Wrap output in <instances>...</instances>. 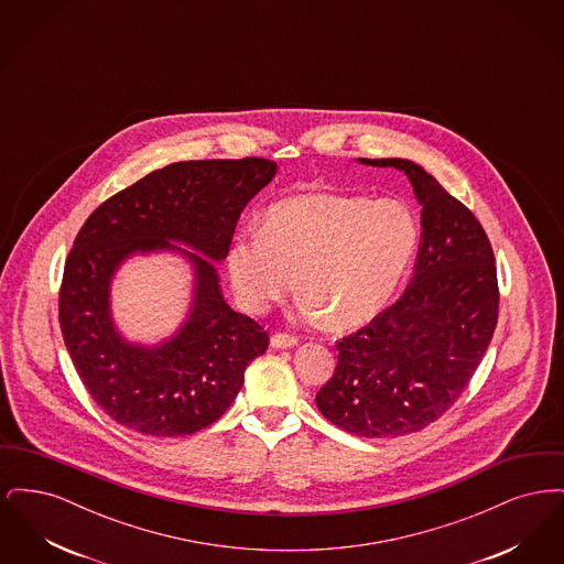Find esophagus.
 I'll return each instance as SVG.
<instances>
[{
  "label": "esophagus",
  "instance_id": "34e87169",
  "mask_svg": "<svg viewBox=\"0 0 564 564\" xmlns=\"http://www.w3.org/2000/svg\"><path fill=\"white\" fill-rule=\"evenodd\" d=\"M270 347L272 349H294V347H297V338L290 336V334H274L270 338Z\"/></svg>",
  "mask_w": 564,
  "mask_h": 564
}]
</instances>
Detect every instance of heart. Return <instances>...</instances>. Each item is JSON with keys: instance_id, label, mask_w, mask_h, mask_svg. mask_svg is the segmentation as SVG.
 <instances>
[{"instance_id": "obj_1", "label": "heart", "mask_w": 564, "mask_h": 564, "mask_svg": "<svg viewBox=\"0 0 564 564\" xmlns=\"http://www.w3.org/2000/svg\"><path fill=\"white\" fill-rule=\"evenodd\" d=\"M416 245V221L398 200L304 192L270 205L260 230L235 235L226 269L249 313L290 294L295 274L302 317L357 329L391 304Z\"/></svg>"}]
</instances>
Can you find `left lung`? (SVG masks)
Here are the masks:
<instances>
[{"mask_svg": "<svg viewBox=\"0 0 564 564\" xmlns=\"http://www.w3.org/2000/svg\"><path fill=\"white\" fill-rule=\"evenodd\" d=\"M408 177L423 241L402 297L338 343L336 372L315 402L359 437H400L458 400L497 327L495 256L480 221L416 162L359 159Z\"/></svg>", "mask_w": 564, "mask_h": 564, "instance_id": "obj_1", "label": "left lung"}]
</instances>
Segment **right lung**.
<instances>
[{
	"label": "right lung",
	"instance_id": "1",
	"mask_svg": "<svg viewBox=\"0 0 564 564\" xmlns=\"http://www.w3.org/2000/svg\"><path fill=\"white\" fill-rule=\"evenodd\" d=\"M276 162H173L97 207L65 262L58 322L84 387L116 423L152 437L192 435L235 402L269 334L226 302V260L245 205ZM171 252L191 267L187 317L154 346L129 341L110 311V283L134 254Z\"/></svg>",
	"mask_w": 564,
	"mask_h": 564
}]
</instances>
